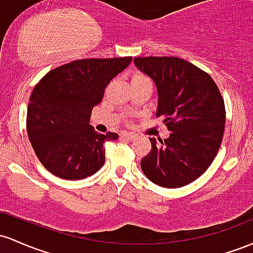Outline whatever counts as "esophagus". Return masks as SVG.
<instances>
[{
  "label": "esophagus",
  "instance_id": "34e87169",
  "mask_svg": "<svg viewBox=\"0 0 253 253\" xmlns=\"http://www.w3.org/2000/svg\"><path fill=\"white\" fill-rule=\"evenodd\" d=\"M122 137L127 138V140H135L136 135L134 132H122Z\"/></svg>",
  "mask_w": 253,
  "mask_h": 253
}]
</instances>
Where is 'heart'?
Segmentation results:
<instances>
[{
  "label": "heart",
  "mask_w": 253,
  "mask_h": 253,
  "mask_svg": "<svg viewBox=\"0 0 253 253\" xmlns=\"http://www.w3.org/2000/svg\"><path fill=\"white\" fill-rule=\"evenodd\" d=\"M144 76L143 75H135L134 76V79H143Z\"/></svg>",
  "instance_id": "heart-1"
}]
</instances>
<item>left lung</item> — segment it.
I'll return each instance as SVG.
<instances>
[{
    "label": "left lung",
    "mask_w": 253,
    "mask_h": 253,
    "mask_svg": "<svg viewBox=\"0 0 253 253\" xmlns=\"http://www.w3.org/2000/svg\"><path fill=\"white\" fill-rule=\"evenodd\" d=\"M140 72L154 81L157 117H163L166 140L150 138L152 149L141 160L146 177L163 188L192 183L216 157L225 131L223 99L209 74L178 57H136Z\"/></svg>",
    "instance_id": "1"
}]
</instances>
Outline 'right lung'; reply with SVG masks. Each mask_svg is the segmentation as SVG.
<instances>
[{"instance_id": "right-lung-1", "label": "right lung", "mask_w": 253, "mask_h": 253, "mask_svg": "<svg viewBox=\"0 0 253 253\" xmlns=\"http://www.w3.org/2000/svg\"><path fill=\"white\" fill-rule=\"evenodd\" d=\"M130 62L131 57L79 59L51 70L36 84L27 109V135L47 171L79 180L103 167V144L118 135L95 132L90 113L110 81Z\"/></svg>"}]
</instances>
